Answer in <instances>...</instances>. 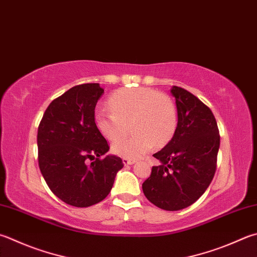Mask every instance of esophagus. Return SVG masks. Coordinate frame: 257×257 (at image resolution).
Returning a JSON list of instances; mask_svg holds the SVG:
<instances>
[{"instance_id":"1","label":"esophagus","mask_w":257,"mask_h":257,"mask_svg":"<svg viewBox=\"0 0 257 257\" xmlns=\"http://www.w3.org/2000/svg\"><path fill=\"white\" fill-rule=\"evenodd\" d=\"M134 162H135V160H132V159H127V158L123 159V163L125 164V166H128V164H133Z\"/></svg>"}]
</instances>
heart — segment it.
Wrapping results in <instances>:
<instances>
[{"label":"heart","mask_w":257,"mask_h":257,"mask_svg":"<svg viewBox=\"0 0 257 257\" xmlns=\"http://www.w3.org/2000/svg\"><path fill=\"white\" fill-rule=\"evenodd\" d=\"M112 110L97 108L95 126L109 141H115L127 132L133 133L116 141L115 154L137 159L156 147H163L173 138L178 125L176 104L168 95L156 89L137 87L119 89L110 96Z\"/></svg>","instance_id":"obj_1"}]
</instances>
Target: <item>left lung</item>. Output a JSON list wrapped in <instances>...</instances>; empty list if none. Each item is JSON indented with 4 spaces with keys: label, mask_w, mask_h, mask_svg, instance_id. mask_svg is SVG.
<instances>
[{
    "label": "left lung",
    "mask_w": 257,
    "mask_h": 257,
    "mask_svg": "<svg viewBox=\"0 0 257 257\" xmlns=\"http://www.w3.org/2000/svg\"><path fill=\"white\" fill-rule=\"evenodd\" d=\"M178 125L171 141L153 154L161 161L143 182L145 197L164 210L176 211L204 195L215 176L220 135L211 109L181 87L173 86Z\"/></svg>",
    "instance_id": "8db88e82"
}]
</instances>
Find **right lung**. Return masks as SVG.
<instances>
[{"instance_id": "1", "label": "right lung", "mask_w": 257, "mask_h": 257, "mask_svg": "<svg viewBox=\"0 0 257 257\" xmlns=\"http://www.w3.org/2000/svg\"><path fill=\"white\" fill-rule=\"evenodd\" d=\"M99 84L72 87L48 106L38 127V162L48 187L66 204L89 207L104 200L123 168L96 128Z\"/></svg>"}]
</instances>
